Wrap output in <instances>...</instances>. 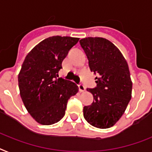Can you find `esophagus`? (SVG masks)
<instances>
[{
  "label": "esophagus",
  "instance_id": "esophagus-1",
  "mask_svg": "<svg viewBox=\"0 0 152 152\" xmlns=\"http://www.w3.org/2000/svg\"><path fill=\"white\" fill-rule=\"evenodd\" d=\"M78 86H79V90H80V92L85 91V89H86V88H85L84 85H83V84L80 83V84H79Z\"/></svg>",
  "mask_w": 152,
  "mask_h": 152
}]
</instances>
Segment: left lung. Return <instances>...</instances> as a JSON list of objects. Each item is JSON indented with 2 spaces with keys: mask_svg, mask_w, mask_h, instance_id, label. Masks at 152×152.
Instances as JSON below:
<instances>
[{
  "mask_svg": "<svg viewBox=\"0 0 152 152\" xmlns=\"http://www.w3.org/2000/svg\"><path fill=\"white\" fill-rule=\"evenodd\" d=\"M90 71L96 74L95 88H87L94 102L83 107V117L98 128H109L117 123L131 99L132 82L127 61L109 40L88 37L80 41Z\"/></svg>",
  "mask_w": 152,
  "mask_h": 152,
  "instance_id": "1",
  "label": "left lung"
}]
</instances>
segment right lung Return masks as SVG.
<instances>
[{
  "mask_svg": "<svg viewBox=\"0 0 152 152\" xmlns=\"http://www.w3.org/2000/svg\"><path fill=\"white\" fill-rule=\"evenodd\" d=\"M78 38L52 36L42 41L25 57L18 75L20 95L38 123L51 125L64 117L67 102L76 95L75 83L58 78V71Z\"/></svg>",
  "mask_w": 152,
  "mask_h": 152,
  "instance_id": "1",
  "label": "right lung"
}]
</instances>
